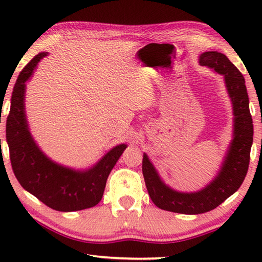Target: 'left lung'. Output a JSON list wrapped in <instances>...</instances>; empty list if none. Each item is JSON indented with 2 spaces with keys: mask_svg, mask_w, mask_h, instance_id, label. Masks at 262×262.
Wrapping results in <instances>:
<instances>
[{
  "mask_svg": "<svg viewBox=\"0 0 262 262\" xmlns=\"http://www.w3.org/2000/svg\"><path fill=\"white\" fill-rule=\"evenodd\" d=\"M199 63L224 76L225 86L232 103L233 135L221 170L211 183L194 193H183L164 184L147 154H143L142 172L152 202L163 210L186 215H198L219 207L236 193L245 179L253 143V121L250 100L242 73L227 56L219 52H205Z\"/></svg>",
  "mask_w": 262,
  "mask_h": 262,
  "instance_id": "8db88e82",
  "label": "left lung"
}]
</instances>
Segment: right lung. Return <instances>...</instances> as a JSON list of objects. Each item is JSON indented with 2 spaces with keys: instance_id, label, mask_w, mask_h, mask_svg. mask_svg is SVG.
<instances>
[{
  "instance_id": "add662e5",
  "label": "right lung",
  "mask_w": 262,
  "mask_h": 262,
  "mask_svg": "<svg viewBox=\"0 0 262 262\" xmlns=\"http://www.w3.org/2000/svg\"><path fill=\"white\" fill-rule=\"evenodd\" d=\"M47 53H39L21 70L7 118V142L12 171L25 190L57 211H76L98 205L108 176L127 148L119 144L88 170H74L53 162L31 135L25 114V82Z\"/></svg>"
}]
</instances>
